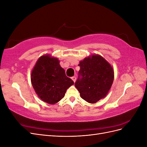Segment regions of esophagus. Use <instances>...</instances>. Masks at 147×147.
<instances>
[{"mask_svg":"<svg viewBox=\"0 0 147 147\" xmlns=\"http://www.w3.org/2000/svg\"><path fill=\"white\" fill-rule=\"evenodd\" d=\"M71 78H72V80H73L74 82H75V81H76V77L74 76V77H72Z\"/></svg>","mask_w":147,"mask_h":147,"instance_id":"34e87169","label":"esophagus"}]
</instances>
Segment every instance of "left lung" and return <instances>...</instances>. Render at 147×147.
Returning a JSON list of instances; mask_svg holds the SVG:
<instances>
[{
  "mask_svg": "<svg viewBox=\"0 0 147 147\" xmlns=\"http://www.w3.org/2000/svg\"><path fill=\"white\" fill-rule=\"evenodd\" d=\"M75 86L83 99L94 104L107 94L112 85L114 72L110 64L99 55H92L80 62Z\"/></svg>",
  "mask_w": 147,
  "mask_h": 147,
  "instance_id": "8db88e82",
  "label": "left lung"
}]
</instances>
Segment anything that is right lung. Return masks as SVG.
<instances>
[{
    "mask_svg": "<svg viewBox=\"0 0 147 147\" xmlns=\"http://www.w3.org/2000/svg\"><path fill=\"white\" fill-rule=\"evenodd\" d=\"M31 82L40 98L50 104L63 99L66 90L74 83L65 75L59 60L49 55L42 56L37 61L31 74Z\"/></svg>",
    "mask_w": 147,
    "mask_h": 147,
    "instance_id": "add662e5",
    "label": "right lung"
}]
</instances>
